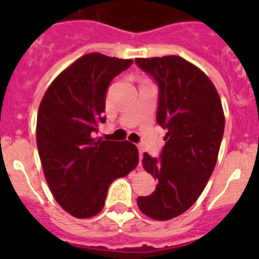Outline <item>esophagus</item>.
<instances>
[{
    "label": "esophagus",
    "mask_w": 259,
    "mask_h": 259,
    "mask_svg": "<svg viewBox=\"0 0 259 259\" xmlns=\"http://www.w3.org/2000/svg\"><path fill=\"white\" fill-rule=\"evenodd\" d=\"M139 148V158H140V161H141V158H143V153H144V149H143V146H137Z\"/></svg>",
    "instance_id": "34e87169"
}]
</instances>
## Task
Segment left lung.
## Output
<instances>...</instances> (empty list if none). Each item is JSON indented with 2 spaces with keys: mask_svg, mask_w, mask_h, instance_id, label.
Listing matches in <instances>:
<instances>
[{
  "mask_svg": "<svg viewBox=\"0 0 259 259\" xmlns=\"http://www.w3.org/2000/svg\"><path fill=\"white\" fill-rule=\"evenodd\" d=\"M135 62L157 84L155 118L167 130L159 157L144 153V168L158 185L137 205L150 218L168 221L187 211L206 187L223 139V109L211 80L182 57Z\"/></svg>",
  "mask_w": 259,
  "mask_h": 259,
  "instance_id": "1",
  "label": "left lung"
}]
</instances>
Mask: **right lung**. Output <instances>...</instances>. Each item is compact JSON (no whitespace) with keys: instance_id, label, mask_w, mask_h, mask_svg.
Here are the masks:
<instances>
[{"instance_id":"right-lung-1","label":"right lung","mask_w":259,"mask_h":259,"mask_svg":"<svg viewBox=\"0 0 259 259\" xmlns=\"http://www.w3.org/2000/svg\"><path fill=\"white\" fill-rule=\"evenodd\" d=\"M131 65V59L87 54L54 79L38 107L36 140L45 179L57 202L76 218L101 211L110 184L139 163L130 141L95 139L106 122L110 83Z\"/></svg>"}]
</instances>
